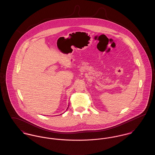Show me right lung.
I'll use <instances>...</instances> for the list:
<instances>
[{"label": "right lung", "instance_id": "obj_1", "mask_svg": "<svg viewBox=\"0 0 155 155\" xmlns=\"http://www.w3.org/2000/svg\"><path fill=\"white\" fill-rule=\"evenodd\" d=\"M67 109H68V108H67Z\"/></svg>", "mask_w": 155, "mask_h": 155}]
</instances>
